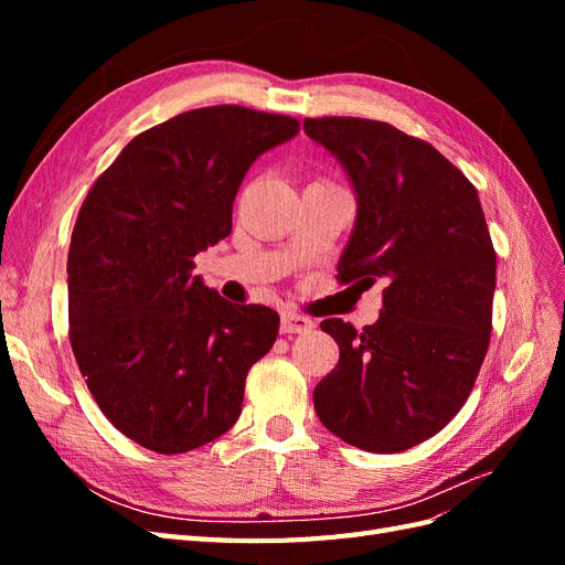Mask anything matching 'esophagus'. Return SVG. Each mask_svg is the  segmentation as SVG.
<instances>
[{
	"label": "esophagus",
	"instance_id": "esophagus-1",
	"mask_svg": "<svg viewBox=\"0 0 565 565\" xmlns=\"http://www.w3.org/2000/svg\"><path fill=\"white\" fill-rule=\"evenodd\" d=\"M313 330V320L306 318V316H299V313H289L285 311L280 316V332L282 334H303Z\"/></svg>",
	"mask_w": 565,
	"mask_h": 565
}]
</instances>
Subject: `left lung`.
Instances as JSON below:
<instances>
[{"label": "left lung", "mask_w": 565, "mask_h": 565, "mask_svg": "<svg viewBox=\"0 0 565 565\" xmlns=\"http://www.w3.org/2000/svg\"><path fill=\"white\" fill-rule=\"evenodd\" d=\"M303 131L337 158L358 202L341 282L386 285L361 332L320 322L339 363L313 391L316 413L355 448L401 452L459 413L483 365L498 259L481 200L434 146L386 122L306 117Z\"/></svg>", "instance_id": "obj_1"}]
</instances>
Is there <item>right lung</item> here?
<instances>
[{
	"label": "right lung",
	"mask_w": 565,
	"mask_h": 565,
	"mask_svg": "<svg viewBox=\"0 0 565 565\" xmlns=\"http://www.w3.org/2000/svg\"><path fill=\"white\" fill-rule=\"evenodd\" d=\"M297 134L285 115L188 110L134 136L82 204L67 252L73 353L115 429L152 452L226 434L278 337L276 311L218 297L193 259L231 233L254 160Z\"/></svg>",
	"instance_id": "1"
}]
</instances>
